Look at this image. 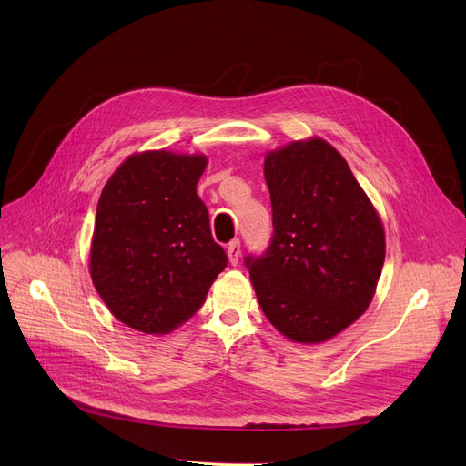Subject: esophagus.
Wrapping results in <instances>:
<instances>
[{"instance_id": "esophagus-1", "label": "esophagus", "mask_w": 466, "mask_h": 466, "mask_svg": "<svg viewBox=\"0 0 466 466\" xmlns=\"http://www.w3.org/2000/svg\"><path fill=\"white\" fill-rule=\"evenodd\" d=\"M227 255H228L230 264L236 266L238 260H239V255H241V248H239V239H238V238L232 239V241L228 243V246H227Z\"/></svg>"}]
</instances>
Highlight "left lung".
I'll list each match as a JSON object with an SVG mask.
<instances>
[{
    "label": "left lung",
    "mask_w": 466,
    "mask_h": 466,
    "mask_svg": "<svg viewBox=\"0 0 466 466\" xmlns=\"http://www.w3.org/2000/svg\"><path fill=\"white\" fill-rule=\"evenodd\" d=\"M274 234L248 255L258 304L281 334L317 344L370 306L385 260L381 220L348 162L315 137L264 160Z\"/></svg>",
    "instance_id": "8db88e82"
}]
</instances>
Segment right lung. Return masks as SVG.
<instances>
[{"instance_id":"add662e5","label":"right lung","mask_w":466,"mask_h":466,"mask_svg":"<svg viewBox=\"0 0 466 466\" xmlns=\"http://www.w3.org/2000/svg\"><path fill=\"white\" fill-rule=\"evenodd\" d=\"M202 155H132L106 183L96 209L90 276L118 321L166 334L198 311L228 257L196 194Z\"/></svg>"}]
</instances>
